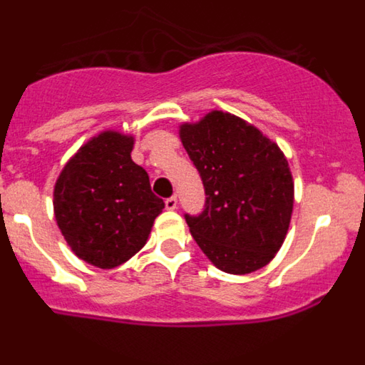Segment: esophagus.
Wrapping results in <instances>:
<instances>
[{"mask_svg":"<svg viewBox=\"0 0 365 365\" xmlns=\"http://www.w3.org/2000/svg\"><path fill=\"white\" fill-rule=\"evenodd\" d=\"M164 205H166V210H175V208H177V197H175V195L168 197L166 201H164Z\"/></svg>","mask_w":365,"mask_h":365,"instance_id":"obj_1","label":"esophagus"}]
</instances>
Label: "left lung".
<instances>
[{"label":"left lung","mask_w":365,"mask_h":365,"mask_svg":"<svg viewBox=\"0 0 365 365\" xmlns=\"http://www.w3.org/2000/svg\"><path fill=\"white\" fill-rule=\"evenodd\" d=\"M179 135L206 193L201 214H185L195 243L222 272L265 267L283 245L294 205L285 155L230 113H208Z\"/></svg>","instance_id":"8db88e82"}]
</instances>
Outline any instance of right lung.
I'll use <instances>...</instances> for the list:
<instances>
[{"mask_svg": "<svg viewBox=\"0 0 365 365\" xmlns=\"http://www.w3.org/2000/svg\"><path fill=\"white\" fill-rule=\"evenodd\" d=\"M133 137L104 131L83 144L54 186V217L80 259L115 269L146 245L164 201L131 160Z\"/></svg>", "mask_w": 365, "mask_h": 365, "instance_id": "1", "label": "right lung"}]
</instances>
